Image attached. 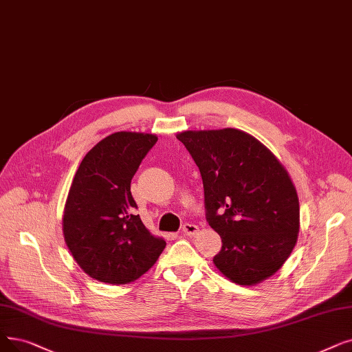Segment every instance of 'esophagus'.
<instances>
[{"mask_svg": "<svg viewBox=\"0 0 352 352\" xmlns=\"http://www.w3.org/2000/svg\"><path fill=\"white\" fill-rule=\"evenodd\" d=\"M198 232V227L192 223H186L182 224V233L187 234V236H194Z\"/></svg>", "mask_w": 352, "mask_h": 352, "instance_id": "34e87169", "label": "esophagus"}]
</instances>
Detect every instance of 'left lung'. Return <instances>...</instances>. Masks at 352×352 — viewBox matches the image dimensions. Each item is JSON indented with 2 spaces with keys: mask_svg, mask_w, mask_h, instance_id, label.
<instances>
[{
  "mask_svg": "<svg viewBox=\"0 0 352 352\" xmlns=\"http://www.w3.org/2000/svg\"><path fill=\"white\" fill-rule=\"evenodd\" d=\"M203 178L206 219L221 237L212 262L239 285L276 273L299 233V200L283 165L252 135L239 129L177 135Z\"/></svg>",
  "mask_w": 352,
  "mask_h": 352,
  "instance_id": "1",
  "label": "left lung"
}]
</instances>
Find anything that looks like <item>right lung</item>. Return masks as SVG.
Here are the masks:
<instances>
[{
	"mask_svg": "<svg viewBox=\"0 0 352 352\" xmlns=\"http://www.w3.org/2000/svg\"><path fill=\"white\" fill-rule=\"evenodd\" d=\"M158 138L116 132L91 148L76 171L63 234L78 265L99 282L126 285L148 272L165 248L152 236L131 194V179Z\"/></svg>",
	"mask_w": 352,
	"mask_h": 352,
	"instance_id": "1",
	"label": "right lung"
}]
</instances>
